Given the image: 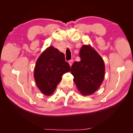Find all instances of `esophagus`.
<instances>
[{"instance_id": "1", "label": "esophagus", "mask_w": 133, "mask_h": 133, "mask_svg": "<svg viewBox=\"0 0 133 133\" xmlns=\"http://www.w3.org/2000/svg\"><path fill=\"white\" fill-rule=\"evenodd\" d=\"M72 63H73V60H72V59H71V60L69 61V64L70 66H71L72 64Z\"/></svg>"}]
</instances>
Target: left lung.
<instances>
[{
    "instance_id": "obj_1",
    "label": "left lung",
    "mask_w": 133,
    "mask_h": 133,
    "mask_svg": "<svg viewBox=\"0 0 133 133\" xmlns=\"http://www.w3.org/2000/svg\"><path fill=\"white\" fill-rule=\"evenodd\" d=\"M81 61L71 67L74 82L82 95H91L99 88L105 75L103 59L91 45H84L80 49Z\"/></svg>"
}]
</instances>
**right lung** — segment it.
<instances>
[{
  "label": "right lung",
  "instance_id": "obj_1",
  "mask_svg": "<svg viewBox=\"0 0 133 133\" xmlns=\"http://www.w3.org/2000/svg\"><path fill=\"white\" fill-rule=\"evenodd\" d=\"M71 71L63 53L50 46L38 58L34 68L36 83L42 94L50 96L54 92L62 76Z\"/></svg>",
  "mask_w": 133,
  "mask_h": 133
}]
</instances>
